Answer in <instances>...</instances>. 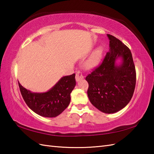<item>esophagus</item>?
Segmentation results:
<instances>
[{
	"label": "esophagus",
	"instance_id": "obj_1",
	"mask_svg": "<svg viewBox=\"0 0 154 154\" xmlns=\"http://www.w3.org/2000/svg\"><path fill=\"white\" fill-rule=\"evenodd\" d=\"M75 79H76L77 81H80L81 80H82L84 79V77L83 75V73H81L80 71H77L76 75H75Z\"/></svg>",
	"mask_w": 154,
	"mask_h": 154
}]
</instances>
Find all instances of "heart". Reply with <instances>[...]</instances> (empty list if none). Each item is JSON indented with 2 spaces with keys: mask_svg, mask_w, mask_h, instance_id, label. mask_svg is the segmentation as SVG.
<instances>
[{
  "mask_svg": "<svg viewBox=\"0 0 154 154\" xmlns=\"http://www.w3.org/2000/svg\"><path fill=\"white\" fill-rule=\"evenodd\" d=\"M103 54V48L99 47L97 48L94 50L91 57L89 58V60L87 61L86 65L87 67L93 68L97 66L99 64L101 58H102Z\"/></svg>",
  "mask_w": 154,
  "mask_h": 154,
  "instance_id": "heart-1",
  "label": "heart"
}]
</instances>
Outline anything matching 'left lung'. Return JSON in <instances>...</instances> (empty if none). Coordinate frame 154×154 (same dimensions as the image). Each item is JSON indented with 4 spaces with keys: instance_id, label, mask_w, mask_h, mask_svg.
Masks as SVG:
<instances>
[{
    "instance_id": "8db88e82",
    "label": "left lung",
    "mask_w": 154,
    "mask_h": 154,
    "mask_svg": "<svg viewBox=\"0 0 154 154\" xmlns=\"http://www.w3.org/2000/svg\"><path fill=\"white\" fill-rule=\"evenodd\" d=\"M107 36L109 51L85 79L89 83L87 94L91 104L101 112L112 114L122 110L131 100L136 73L130 49L113 35ZM119 58L121 60L119 65L116 63Z\"/></svg>"
}]
</instances>
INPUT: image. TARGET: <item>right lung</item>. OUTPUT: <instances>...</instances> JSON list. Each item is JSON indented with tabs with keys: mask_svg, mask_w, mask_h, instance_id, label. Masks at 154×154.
Wrapping results in <instances>:
<instances>
[{
	"mask_svg": "<svg viewBox=\"0 0 154 154\" xmlns=\"http://www.w3.org/2000/svg\"><path fill=\"white\" fill-rule=\"evenodd\" d=\"M75 74L61 77L45 93H32L18 82L22 96L28 106L38 115L53 118L63 112L70 103L71 93L76 85Z\"/></svg>",
	"mask_w": 154,
	"mask_h": 154,
	"instance_id": "add662e5",
	"label": "right lung"
}]
</instances>
